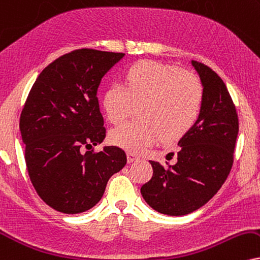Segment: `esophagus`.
I'll use <instances>...</instances> for the list:
<instances>
[{
    "label": "esophagus",
    "mask_w": 260,
    "mask_h": 260,
    "mask_svg": "<svg viewBox=\"0 0 260 260\" xmlns=\"http://www.w3.org/2000/svg\"><path fill=\"white\" fill-rule=\"evenodd\" d=\"M139 159H140L139 155H136L135 153H131V152L127 153V162H134Z\"/></svg>",
    "instance_id": "1"
}]
</instances>
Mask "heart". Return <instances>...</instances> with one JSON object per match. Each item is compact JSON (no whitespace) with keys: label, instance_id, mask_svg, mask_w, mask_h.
<instances>
[{"label":"heart","instance_id":"obj_1","mask_svg":"<svg viewBox=\"0 0 260 260\" xmlns=\"http://www.w3.org/2000/svg\"><path fill=\"white\" fill-rule=\"evenodd\" d=\"M107 119L120 123L133 105L143 123H125L111 131L114 146L141 152L164 139H178L197 123L203 105V85L194 75L156 61L137 62L126 70L123 84L114 83L105 91Z\"/></svg>","mask_w":260,"mask_h":260}]
</instances>
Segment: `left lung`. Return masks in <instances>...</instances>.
Instances as JSON below:
<instances>
[{
	"label": "left lung",
	"instance_id": "8db88e82",
	"mask_svg": "<svg viewBox=\"0 0 260 260\" xmlns=\"http://www.w3.org/2000/svg\"><path fill=\"white\" fill-rule=\"evenodd\" d=\"M203 85L197 123L178 141L177 162L150 161L153 176L141 194L153 210L168 216L191 213L219 190L233 166L239 133L235 106L222 78L204 63L190 61Z\"/></svg>",
	"mask_w": 260,
	"mask_h": 260
}]
</instances>
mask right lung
I'll return each instance as SVG.
<instances>
[{"label":"right lung","instance_id":"right-lung-1","mask_svg":"<svg viewBox=\"0 0 260 260\" xmlns=\"http://www.w3.org/2000/svg\"><path fill=\"white\" fill-rule=\"evenodd\" d=\"M123 53L79 49L48 65L32 85L20 115L28 176L42 200L67 214L82 213L101 200L108 179L126 164L106 130L98 90Z\"/></svg>","mask_w":260,"mask_h":260}]
</instances>
